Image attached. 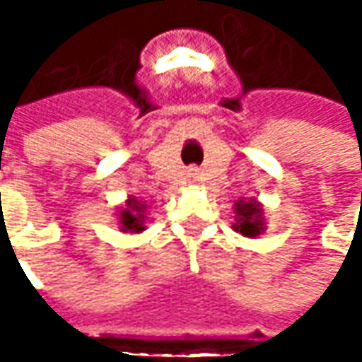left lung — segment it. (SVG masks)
Listing matches in <instances>:
<instances>
[{"label": "left lung", "mask_w": 362, "mask_h": 362, "mask_svg": "<svg viewBox=\"0 0 362 362\" xmlns=\"http://www.w3.org/2000/svg\"><path fill=\"white\" fill-rule=\"evenodd\" d=\"M235 211V223L233 230L240 231L245 238H256L264 233L266 223H264V207L256 199H240L233 205Z\"/></svg>", "instance_id": "1"}]
</instances>
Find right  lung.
<instances>
[{
    "instance_id": "right-lung-1",
    "label": "right lung",
    "mask_w": 362,
    "mask_h": 362,
    "mask_svg": "<svg viewBox=\"0 0 362 362\" xmlns=\"http://www.w3.org/2000/svg\"><path fill=\"white\" fill-rule=\"evenodd\" d=\"M145 202H139L136 197H129L127 205L120 209V231H131V233H141L145 230Z\"/></svg>"
}]
</instances>
